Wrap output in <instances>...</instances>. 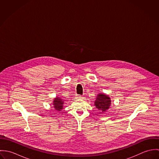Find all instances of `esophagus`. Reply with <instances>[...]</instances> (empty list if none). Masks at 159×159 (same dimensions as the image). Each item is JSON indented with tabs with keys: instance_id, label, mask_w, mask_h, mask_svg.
Listing matches in <instances>:
<instances>
[{
	"instance_id": "obj_1",
	"label": "esophagus",
	"mask_w": 159,
	"mask_h": 159,
	"mask_svg": "<svg viewBox=\"0 0 159 159\" xmlns=\"http://www.w3.org/2000/svg\"><path fill=\"white\" fill-rule=\"evenodd\" d=\"M76 98H77V99H81V98H82V97H81V95H76Z\"/></svg>"
}]
</instances>
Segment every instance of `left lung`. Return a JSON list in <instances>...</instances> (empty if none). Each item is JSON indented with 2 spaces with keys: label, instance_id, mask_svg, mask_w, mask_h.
Instances as JSON below:
<instances>
[{
  "label": "left lung",
  "instance_id": "obj_1",
  "mask_svg": "<svg viewBox=\"0 0 159 159\" xmlns=\"http://www.w3.org/2000/svg\"><path fill=\"white\" fill-rule=\"evenodd\" d=\"M111 104V98L106 93H98L96 100L94 102V105L98 110L100 114L106 112L110 108Z\"/></svg>",
  "mask_w": 159,
  "mask_h": 159
}]
</instances>
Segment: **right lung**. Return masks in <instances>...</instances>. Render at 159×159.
Segmentation results:
<instances>
[{"label": "right lung", "mask_w": 159, "mask_h": 159, "mask_svg": "<svg viewBox=\"0 0 159 159\" xmlns=\"http://www.w3.org/2000/svg\"><path fill=\"white\" fill-rule=\"evenodd\" d=\"M64 100L62 99L60 97H56L53 99L52 102V105L55 110L60 112L62 110L64 109Z\"/></svg>", "instance_id": "add662e5"}]
</instances>
